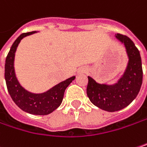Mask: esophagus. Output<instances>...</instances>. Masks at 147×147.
Listing matches in <instances>:
<instances>
[{
    "instance_id": "esophagus-1",
    "label": "esophagus",
    "mask_w": 147,
    "mask_h": 147,
    "mask_svg": "<svg viewBox=\"0 0 147 147\" xmlns=\"http://www.w3.org/2000/svg\"><path fill=\"white\" fill-rule=\"evenodd\" d=\"M79 72H82V73H87V70L85 68V67H82L79 70Z\"/></svg>"
}]
</instances>
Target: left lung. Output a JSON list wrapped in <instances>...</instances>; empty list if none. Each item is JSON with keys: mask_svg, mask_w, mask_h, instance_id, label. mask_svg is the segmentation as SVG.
Returning <instances> with one entry per match:
<instances>
[{"mask_svg": "<svg viewBox=\"0 0 147 147\" xmlns=\"http://www.w3.org/2000/svg\"><path fill=\"white\" fill-rule=\"evenodd\" d=\"M116 38L126 49L129 58L126 70L122 77L113 85L100 84L88 76L87 87V97L99 109L115 112L127 107L140 92L142 84V65L138 49L133 41L125 35L117 34Z\"/></svg>", "mask_w": 147, "mask_h": 147, "instance_id": "8db88e82", "label": "left lung"}]
</instances>
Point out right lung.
<instances>
[{
	"instance_id": "obj_1",
	"label": "right lung",
	"mask_w": 147,
	"mask_h": 147,
	"mask_svg": "<svg viewBox=\"0 0 147 147\" xmlns=\"http://www.w3.org/2000/svg\"><path fill=\"white\" fill-rule=\"evenodd\" d=\"M36 33L21 34L15 40L8 53L5 63V79L8 92L13 102L24 112L36 115H47L55 110L62 102L66 87L76 78L71 76L43 93H33L22 87L14 70L15 52L20 41L26 36Z\"/></svg>"
}]
</instances>
